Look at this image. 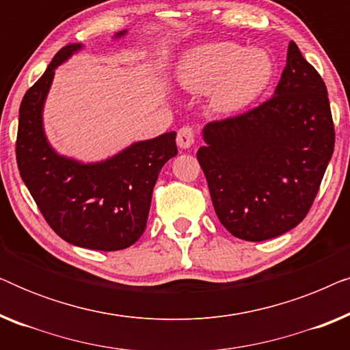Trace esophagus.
<instances>
[{
    "label": "esophagus",
    "instance_id": "obj_1",
    "mask_svg": "<svg viewBox=\"0 0 350 350\" xmlns=\"http://www.w3.org/2000/svg\"><path fill=\"white\" fill-rule=\"evenodd\" d=\"M193 143H194L193 127H189V126L181 127L178 133H176V145H178L181 150H188V148H191Z\"/></svg>",
    "mask_w": 350,
    "mask_h": 350
}]
</instances>
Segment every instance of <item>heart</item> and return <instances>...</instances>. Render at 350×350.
<instances>
[{
	"mask_svg": "<svg viewBox=\"0 0 350 350\" xmlns=\"http://www.w3.org/2000/svg\"><path fill=\"white\" fill-rule=\"evenodd\" d=\"M274 75V64L266 51L242 49L236 42H207L186 52L176 78L193 92L212 90L218 111L234 113L255 102Z\"/></svg>",
	"mask_w": 350,
	"mask_h": 350,
	"instance_id": "b5f03b06",
	"label": "heart"
}]
</instances>
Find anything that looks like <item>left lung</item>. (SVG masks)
<instances>
[{"mask_svg": "<svg viewBox=\"0 0 350 350\" xmlns=\"http://www.w3.org/2000/svg\"><path fill=\"white\" fill-rule=\"evenodd\" d=\"M202 138L198 161L223 226L242 241L279 237L308 215L333 154L323 79L290 41L272 98L208 122Z\"/></svg>", "mask_w": 350, "mask_h": 350, "instance_id": "left-lung-1", "label": "left lung"}]
</instances>
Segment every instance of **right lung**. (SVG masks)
I'll return each mask as SVG.
<instances>
[{"label": "right lung", "instance_id": "obj_1", "mask_svg": "<svg viewBox=\"0 0 350 350\" xmlns=\"http://www.w3.org/2000/svg\"><path fill=\"white\" fill-rule=\"evenodd\" d=\"M126 33H116L114 40ZM81 49V42L62 47L23 95L17 165L42 217L64 241L90 250L116 252L133 245L145 232L157 175L178 152L176 132L135 142L100 162L59 154L46 137L42 111L55 70Z\"/></svg>", "mask_w": 350, "mask_h": 350}]
</instances>
